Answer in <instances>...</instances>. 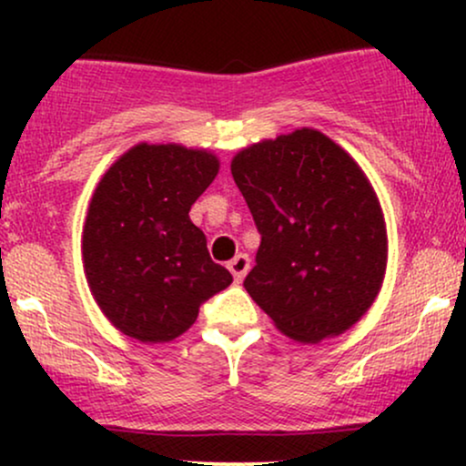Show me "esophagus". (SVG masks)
I'll use <instances>...</instances> for the list:
<instances>
[{
  "instance_id": "1",
  "label": "esophagus",
  "mask_w": 466,
  "mask_h": 466,
  "mask_svg": "<svg viewBox=\"0 0 466 466\" xmlns=\"http://www.w3.org/2000/svg\"><path fill=\"white\" fill-rule=\"evenodd\" d=\"M228 269L232 271L234 280L240 282L245 278V274H248V271H249V256L248 254H237L228 263Z\"/></svg>"
}]
</instances>
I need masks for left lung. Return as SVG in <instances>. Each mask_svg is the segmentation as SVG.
I'll return each instance as SVG.
<instances>
[{
	"mask_svg": "<svg viewBox=\"0 0 466 466\" xmlns=\"http://www.w3.org/2000/svg\"><path fill=\"white\" fill-rule=\"evenodd\" d=\"M232 177L260 234L243 282L251 300L304 344L350 329L377 298L388 256L360 166L319 131L300 129L243 148Z\"/></svg>",
	"mask_w": 466,
	"mask_h": 466,
	"instance_id": "8db88e82",
	"label": "left lung"
}]
</instances>
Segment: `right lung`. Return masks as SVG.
I'll return each mask as SVG.
<instances>
[{"label": "right lung", "mask_w": 466, "mask_h": 466, "mask_svg": "<svg viewBox=\"0 0 466 466\" xmlns=\"http://www.w3.org/2000/svg\"><path fill=\"white\" fill-rule=\"evenodd\" d=\"M217 173L208 151L137 144L100 179L83 229L85 274L125 335L147 344L175 339L232 282L188 217Z\"/></svg>", "instance_id": "add662e5"}]
</instances>
